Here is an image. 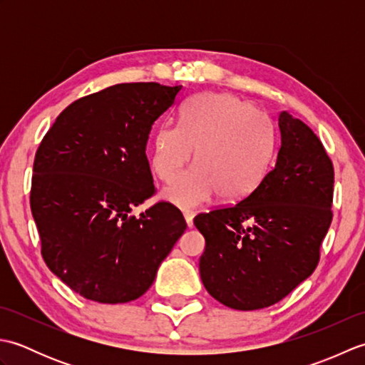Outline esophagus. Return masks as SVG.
Wrapping results in <instances>:
<instances>
[{
  "label": "esophagus",
  "instance_id": "1",
  "mask_svg": "<svg viewBox=\"0 0 365 365\" xmlns=\"http://www.w3.org/2000/svg\"><path fill=\"white\" fill-rule=\"evenodd\" d=\"M183 216H185V221H187V224H188V227H192V218H195V213H192V212H185Z\"/></svg>",
  "mask_w": 365,
  "mask_h": 365
}]
</instances>
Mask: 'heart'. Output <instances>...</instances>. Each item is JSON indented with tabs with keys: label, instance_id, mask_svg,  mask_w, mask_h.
Listing matches in <instances>:
<instances>
[{
	"label": "heart",
	"instance_id": "b5f03b06",
	"mask_svg": "<svg viewBox=\"0 0 365 365\" xmlns=\"http://www.w3.org/2000/svg\"><path fill=\"white\" fill-rule=\"evenodd\" d=\"M196 168L165 190L170 204L191 210L215 195L240 200L259 187L276 152L265 113L230 94H202L183 105L178 125L163 123L152 141L150 165L173 182L195 157Z\"/></svg>",
	"mask_w": 365,
	"mask_h": 365
}]
</instances>
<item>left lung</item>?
<instances>
[{
  "instance_id": "left-lung-1",
  "label": "left lung",
  "mask_w": 365,
  "mask_h": 365,
  "mask_svg": "<svg viewBox=\"0 0 365 365\" xmlns=\"http://www.w3.org/2000/svg\"><path fill=\"white\" fill-rule=\"evenodd\" d=\"M274 168L242 202L200 213L199 273L207 292L237 311L285 298L314 273L332 220L334 169L304 122L279 113Z\"/></svg>"
}]
</instances>
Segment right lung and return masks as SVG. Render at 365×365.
<instances>
[{
  "mask_svg": "<svg viewBox=\"0 0 365 365\" xmlns=\"http://www.w3.org/2000/svg\"><path fill=\"white\" fill-rule=\"evenodd\" d=\"M180 91L114 84L68 105L38 145L31 212L42 257L83 298L105 304L139 298L187 229L168 202L131 215L155 192L147 141Z\"/></svg>",
  "mask_w": 365,
  "mask_h": 365,
  "instance_id": "right-lung-1",
  "label": "right lung"
}]
</instances>
